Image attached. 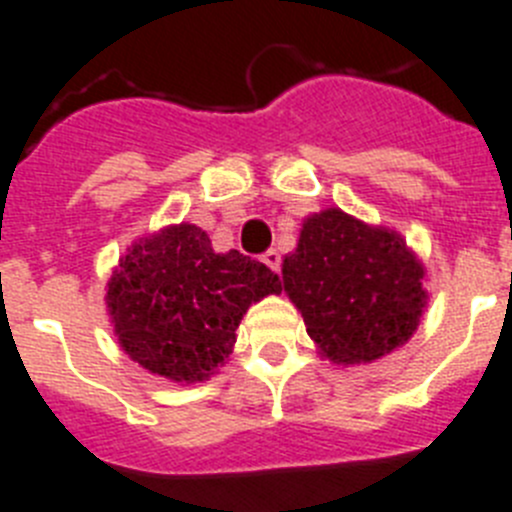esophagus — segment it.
Returning a JSON list of instances; mask_svg holds the SVG:
<instances>
[{
    "label": "esophagus",
    "instance_id": "esophagus-1",
    "mask_svg": "<svg viewBox=\"0 0 512 512\" xmlns=\"http://www.w3.org/2000/svg\"><path fill=\"white\" fill-rule=\"evenodd\" d=\"M262 262H265L267 267H270V270H275V273H280V252L278 250H267L265 255H262Z\"/></svg>",
    "mask_w": 512,
    "mask_h": 512
}]
</instances>
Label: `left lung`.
Masks as SVG:
<instances>
[{
    "label": "left lung",
    "mask_w": 512,
    "mask_h": 512,
    "mask_svg": "<svg viewBox=\"0 0 512 512\" xmlns=\"http://www.w3.org/2000/svg\"><path fill=\"white\" fill-rule=\"evenodd\" d=\"M423 275L398 232L342 209L308 216L283 260V290L336 365L375 362L411 339L428 298Z\"/></svg>",
    "instance_id": "8db88e82"
}]
</instances>
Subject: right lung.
<instances>
[{"label":"right lung","instance_id":"obj_1","mask_svg":"<svg viewBox=\"0 0 512 512\" xmlns=\"http://www.w3.org/2000/svg\"><path fill=\"white\" fill-rule=\"evenodd\" d=\"M280 293L278 275L237 250L214 252L196 224L137 239L107 283L119 347L153 375L201 382L232 354L252 303Z\"/></svg>","mask_w":512,"mask_h":512}]
</instances>
